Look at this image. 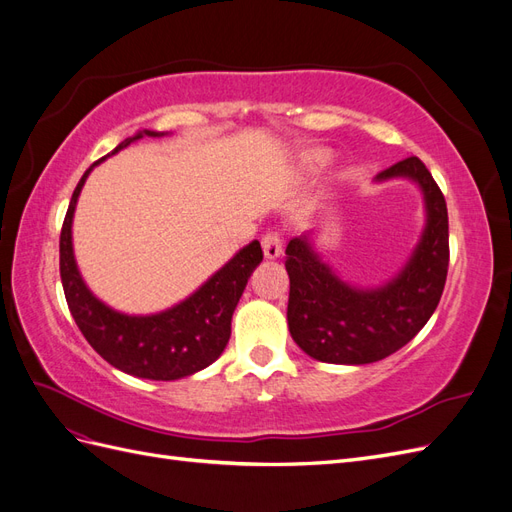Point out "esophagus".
Here are the masks:
<instances>
[{"mask_svg":"<svg viewBox=\"0 0 512 512\" xmlns=\"http://www.w3.org/2000/svg\"><path fill=\"white\" fill-rule=\"evenodd\" d=\"M262 252H265V258L275 260L282 254V237L277 232H269V235L262 237Z\"/></svg>","mask_w":512,"mask_h":512,"instance_id":"1","label":"esophagus"}]
</instances>
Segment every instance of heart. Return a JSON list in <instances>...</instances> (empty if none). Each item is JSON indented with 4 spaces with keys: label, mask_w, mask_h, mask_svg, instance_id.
I'll return each instance as SVG.
<instances>
[{
    "label": "heart",
    "mask_w": 512,
    "mask_h": 512,
    "mask_svg": "<svg viewBox=\"0 0 512 512\" xmlns=\"http://www.w3.org/2000/svg\"><path fill=\"white\" fill-rule=\"evenodd\" d=\"M327 160H329L327 151H322V149H312V151L303 153V158H301V166H303L305 170H318L320 166L327 164Z\"/></svg>",
    "instance_id": "obj_1"
}]
</instances>
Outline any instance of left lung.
Instances as JSON below:
<instances>
[{"mask_svg":"<svg viewBox=\"0 0 512 512\" xmlns=\"http://www.w3.org/2000/svg\"><path fill=\"white\" fill-rule=\"evenodd\" d=\"M408 179L425 203V228L404 267L389 282L361 288L344 282L316 250L312 232L286 247L288 329L297 346L322 363L367 365L404 348L436 312L448 271L446 200L416 156L376 175Z\"/></svg>","mask_w":512,"mask_h":512,"instance_id":"1","label":"left lung"}]
</instances>
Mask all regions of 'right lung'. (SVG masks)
I'll list each match as a JSON object with an SVG mask.
<instances>
[{"label": "right lung", "mask_w": 512, "mask_h": 512, "mask_svg": "<svg viewBox=\"0 0 512 512\" xmlns=\"http://www.w3.org/2000/svg\"><path fill=\"white\" fill-rule=\"evenodd\" d=\"M168 132L141 130L119 143L113 153L141 141L143 136H164ZM106 156V158H108ZM91 164L70 198L59 237V273L64 284L70 314L106 363L123 374L147 380H179L209 367L224 352L230 339L232 312L241 299L247 280L260 265V243L252 241L232 256L222 269L198 286L190 297L158 314H123L100 301L85 284L74 258L72 220L83 185L94 166Z\"/></svg>", "instance_id": "add662e5"}]
</instances>
